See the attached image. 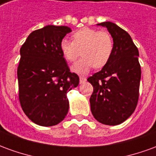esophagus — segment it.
Instances as JSON below:
<instances>
[{
    "instance_id": "34e87169",
    "label": "esophagus",
    "mask_w": 156,
    "mask_h": 156,
    "mask_svg": "<svg viewBox=\"0 0 156 156\" xmlns=\"http://www.w3.org/2000/svg\"><path fill=\"white\" fill-rule=\"evenodd\" d=\"M86 80H87V78H85V77H83V76H80V77H79V82H80V83H84V82H86Z\"/></svg>"
}]
</instances>
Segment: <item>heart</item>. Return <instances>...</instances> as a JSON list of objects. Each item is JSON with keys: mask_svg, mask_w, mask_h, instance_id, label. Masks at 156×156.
<instances>
[{"mask_svg": "<svg viewBox=\"0 0 156 156\" xmlns=\"http://www.w3.org/2000/svg\"><path fill=\"white\" fill-rule=\"evenodd\" d=\"M72 38L73 41L66 38L61 40L59 48L65 60L70 62L83 55L72 67L74 73L85 74L93 67L99 69L108 63L114 49L113 39L108 32L84 27L75 32Z\"/></svg>", "mask_w": 156, "mask_h": 156, "instance_id": "b5f03b06", "label": "heart"}]
</instances>
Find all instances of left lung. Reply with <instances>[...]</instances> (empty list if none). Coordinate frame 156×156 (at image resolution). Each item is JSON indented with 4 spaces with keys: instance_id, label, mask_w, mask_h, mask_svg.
Wrapping results in <instances>:
<instances>
[{
    "instance_id": "obj_1",
    "label": "left lung",
    "mask_w": 156,
    "mask_h": 156,
    "mask_svg": "<svg viewBox=\"0 0 156 156\" xmlns=\"http://www.w3.org/2000/svg\"><path fill=\"white\" fill-rule=\"evenodd\" d=\"M111 34L114 49L107 64L89 77L94 92L90 108L95 119L117 125L127 119L137 106L141 78L139 51L126 31L110 22L98 23Z\"/></svg>"
}]
</instances>
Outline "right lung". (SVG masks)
Instances as JSON below:
<instances>
[{
    "mask_svg": "<svg viewBox=\"0 0 156 156\" xmlns=\"http://www.w3.org/2000/svg\"><path fill=\"white\" fill-rule=\"evenodd\" d=\"M71 32L66 26H46L33 31L20 49L19 100L26 115L41 126L64 119L69 108L67 94L79 83L59 48L61 40Z\"/></svg>",
    "mask_w": 156,
    "mask_h": 156,
    "instance_id": "1",
    "label": "right lung"
}]
</instances>
